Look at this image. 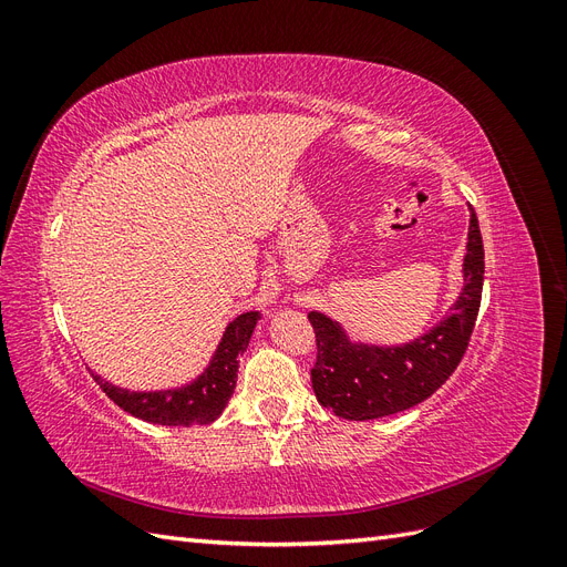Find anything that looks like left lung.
<instances>
[{
	"label": "left lung",
	"mask_w": 567,
	"mask_h": 567,
	"mask_svg": "<svg viewBox=\"0 0 567 567\" xmlns=\"http://www.w3.org/2000/svg\"><path fill=\"white\" fill-rule=\"evenodd\" d=\"M483 236L471 205L461 298L431 333L402 348H369L350 342L346 331L326 315H307L317 338L312 388L321 406H331L333 414L342 419L371 421L431 398L456 371L468 350L483 298Z\"/></svg>",
	"instance_id": "obj_1"
}]
</instances>
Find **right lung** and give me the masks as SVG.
<instances>
[{"instance_id": "right-lung-1", "label": "right lung", "mask_w": 567, "mask_h": 567, "mask_svg": "<svg viewBox=\"0 0 567 567\" xmlns=\"http://www.w3.org/2000/svg\"><path fill=\"white\" fill-rule=\"evenodd\" d=\"M260 315L246 312L236 317L225 331L210 367L205 369L198 381L179 390L165 392H130L109 385L94 375V381L104 388L109 398L127 414L158 423V425H194L213 423L225 411L231 392L236 388L238 357L248 348V340Z\"/></svg>"}]
</instances>
